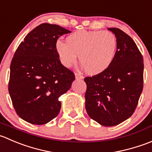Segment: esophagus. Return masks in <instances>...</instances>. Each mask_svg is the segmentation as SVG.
Returning a JSON list of instances; mask_svg holds the SVG:
<instances>
[{
    "label": "esophagus",
    "mask_w": 152,
    "mask_h": 152,
    "mask_svg": "<svg viewBox=\"0 0 152 152\" xmlns=\"http://www.w3.org/2000/svg\"><path fill=\"white\" fill-rule=\"evenodd\" d=\"M75 78L76 79H83V76L80 74V73H75Z\"/></svg>",
    "instance_id": "obj_1"
}]
</instances>
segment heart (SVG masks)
I'll return each mask as SVG.
<instances>
[{"label": "heart", "mask_w": 152, "mask_h": 152, "mask_svg": "<svg viewBox=\"0 0 152 152\" xmlns=\"http://www.w3.org/2000/svg\"><path fill=\"white\" fill-rule=\"evenodd\" d=\"M118 49V40L109 31L78 30L66 37V42L58 40L56 51L61 64L69 68L77 55L87 73L100 74L112 65Z\"/></svg>", "instance_id": "heart-1"}]
</instances>
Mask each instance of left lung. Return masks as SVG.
Instances as JSON below:
<instances>
[{"label":"left lung","mask_w":152,"mask_h":152,"mask_svg":"<svg viewBox=\"0 0 152 152\" xmlns=\"http://www.w3.org/2000/svg\"><path fill=\"white\" fill-rule=\"evenodd\" d=\"M109 30L118 40L114 61L103 72L84 78L87 113L104 126L118 125L130 118L143 88V58L136 43L120 28Z\"/></svg>","instance_id":"obj_1"}]
</instances>
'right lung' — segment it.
<instances>
[{
	"label": "right lung",
	"mask_w": 152,
	"mask_h": 152,
	"mask_svg": "<svg viewBox=\"0 0 152 152\" xmlns=\"http://www.w3.org/2000/svg\"><path fill=\"white\" fill-rule=\"evenodd\" d=\"M70 32L60 26L42 23L26 36L15 52L9 93L17 115L29 124L43 125L56 118L61 107L59 97L75 79L56 51L58 39Z\"/></svg>",
	"instance_id": "add662e5"
}]
</instances>
